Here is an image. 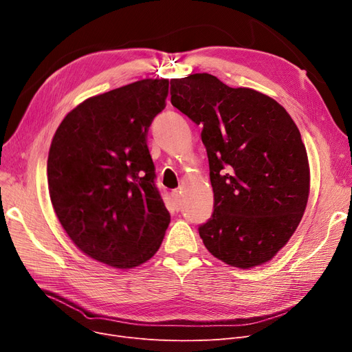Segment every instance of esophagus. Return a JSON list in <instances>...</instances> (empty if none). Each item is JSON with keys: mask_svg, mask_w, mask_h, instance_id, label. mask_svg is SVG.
Here are the masks:
<instances>
[{"mask_svg": "<svg viewBox=\"0 0 352 352\" xmlns=\"http://www.w3.org/2000/svg\"><path fill=\"white\" fill-rule=\"evenodd\" d=\"M171 197H173V201H174V206H175L177 208H179V207H181V194H179V191H178V190H174V191L171 192Z\"/></svg>", "mask_w": 352, "mask_h": 352, "instance_id": "obj_1", "label": "esophagus"}]
</instances>
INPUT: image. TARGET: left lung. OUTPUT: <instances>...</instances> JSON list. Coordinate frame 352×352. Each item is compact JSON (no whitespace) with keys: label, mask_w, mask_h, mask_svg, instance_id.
Wrapping results in <instances>:
<instances>
[{"label":"left lung","mask_w":352,"mask_h":352,"mask_svg":"<svg viewBox=\"0 0 352 352\" xmlns=\"http://www.w3.org/2000/svg\"><path fill=\"white\" fill-rule=\"evenodd\" d=\"M171 104L202 125L214 211L198 232L223 263L270 261L297 230L309 194V165L298 126L283 105L211 74L171 80Z\"/></svg>","instance_id":"obj_1"}]
</instances>
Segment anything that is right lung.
Wrapping results in <instances>:
<instances>
[{"label": "right lung", "instance_id": "right-lung-1", "mask_svg": "<svg viewBox=\"0 0 352 352\" xmlns=\"http://www.w3.org/2000/svg\"><path fill=\"white\" fill-rule=\"evenodd\" d=\"M168 84L148 78L85 100L50 146L48 190L63 228L84 254L114 268L150 260L170 224L146 145Z\"/></svg>", "mask_w": 352, "mask_h": 352}]
</instances>
